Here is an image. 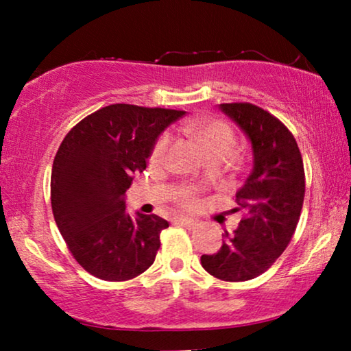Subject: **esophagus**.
Masks as SVG:
<instances>
[{"mask_svg":"<svg viewBox=\"0 0 351 351\" xmlns=\"http://www.w3.org/2000/svg\"><path fill=\"white\" fill-rule=\"evenodd\" d=\"M174 222L179 223V225H185V227H189V228H193L195 225H196L195 220L193 219H189V217H176Z\"/></svg>","mask_w":351,"mask_h":351,"instance_id":"1","label":"esophagus"}]
</instances>
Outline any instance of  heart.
<instances>
[{
	"label": "heart",
	"mask_w": 351,
	"mask_h": 351,
	"mask_svg": "<svg viewBox=\"0 0 351 351\" xmlns=\"http://www.w3.org/2000/svg\"><path fill=\"white\" fill-rule=\"evenodd\" d=\"M189 131L193 132L196 138L203 145L206 155L209 156V160L215 162H227L230 158L234 155V148H237V137L228 124L223 121H217V119H210V121L203 123H195L190 124ZM171 136L167 132L161 134L156 138V142L153 143L152 152H150V161L152 162H161L165 158L167 147H169ZM176 203L184 209H195L198 206V198L195 193L189 189L180 190L176 195Z\"/></svg>",
	"instance_id": "b5f03b06"
}]
</instances>
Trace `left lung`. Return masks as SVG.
<instances>
[{"label": "left lung", "instance_id": "8db88e82", "mask_svg": "<svg viewBox=\"0 0 351 351\" xmlns=\"http://www.w3.org/2000/svg\"><path fill=\"white\" fill-rule=\"evenodd\" d=\"M252 145V172L238 190L244 217L223 244L201 265L222 281H249L267 271L285 252L299 223L305 196V171L292 132L276 117L249 102L220 104Z\"/></svg>", "mask_w": 351, "mask_h": 351}]
</instances>
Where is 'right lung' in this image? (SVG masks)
I'll list each match as a JSON object with an SVG mask.
<instances>
[{
    "label": "right lung",
    "instance_id": "obj_1",
    "mask_svg": "<svg viewBox=\"0 0 351 351\" xmlns=\"http://www.w3.org/2000/svg\"><path fill=\"white\" fill-rule=\"evenodd\" d=\"M185 112L113 104L70 129L56 153L51 206L71 256L104 281H128L155 262L160 233L169 227L156 214H126L124 193L143 172L158 136Z\"/></svg>",
    "mask_w": 351,
    "mask_h": 351
}]
</instances>
